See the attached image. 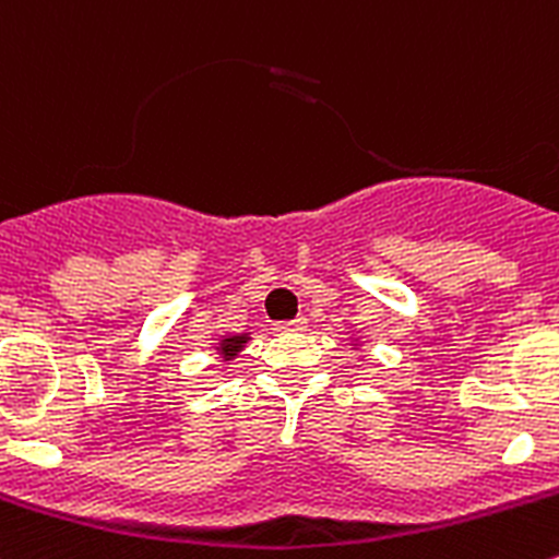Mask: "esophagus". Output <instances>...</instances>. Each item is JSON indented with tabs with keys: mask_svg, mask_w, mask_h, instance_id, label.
<instances>
[{
	"mask_svg": "<svg viewBox=\"0 0 559 559\" xmlns=\"http://www.w3.org/2000/svg\"><path fill=\"white\" fill-rule=\"evenodd\" d=\"M307 329V318H296V320H287V323H277L280 334H290V331H304Z\"/></svg>",
	"mask_w": 559,
	"mask_h": 559,
	"instance_id": "obj_1",
	"label": "esophagus"
}]
</instances>
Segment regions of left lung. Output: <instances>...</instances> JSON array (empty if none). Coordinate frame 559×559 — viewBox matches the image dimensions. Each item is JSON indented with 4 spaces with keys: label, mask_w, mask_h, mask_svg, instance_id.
<instances>
[{
    "label": "left lung",
    "mask_w": 559,
    "mask_h": 559,
    "mask_svg": "<svg viewBox=\"0 0 559 559\" xmlns=\"http://www.w3.org/2000/svg\"><path fill=\"white\" fill-rule=\"evenodd\" d=\"M353 347H358V345H353Z\"/></svg>",
    "instance_id": "obj_1"
}]
</instances>
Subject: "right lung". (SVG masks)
<instances>
[{
  "mask_svg": "<svg viewBox=\"0 0 559 559\" xmlns=\"http://www.w3.org/2000/svg\"><path fill=\"white\" fill-rule=\"evenodd\" d=\"M250 340H252L250 334H225L223 340L217 342V347H214V350H217L219 361L230 364L236 356H239L241 350H245L247 342H250Z\"/></svg>",
  "mask_w": 559,
  "mask_h": 559,
  "instance_id": "add662e5",
  "label": "right lung"
}]
</instances>
